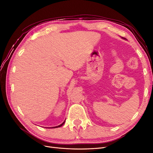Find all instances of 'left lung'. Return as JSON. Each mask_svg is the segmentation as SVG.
<instances>
[{
  "label": "left lung",
  "mask_w": 153,
  "mask_h": 153,
  "mask_svg": "<svg viewBox=\"0 0 153 153\" xmlns=\"http://www.w3.org/2000/svg\"><path fill=\"white\" fill-rule=\"evenodd\" d=\"M123 39H124V38H123Z\"/></svg>",
  "instance_id": "8db88e82"
}]
</instances>
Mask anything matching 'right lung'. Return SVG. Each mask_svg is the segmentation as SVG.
<instances>
[{"mask_svg":"<svg viewBox=\"0 0 153 153\" xmlns=\"http://www.w3.org/2000/svg\"><path fill=\"white\" fill-rule=\"evenodd\" d=\"M64 123H65V121H64V122H63L61 124H60V125H59V126H55V127H52V128H59V127H61V126H62V125L64 124Z\"/></svg>","mask_w":153,"mask_h":153,"instance_id":"add662e5","label":"right lung"}]
</instances>
